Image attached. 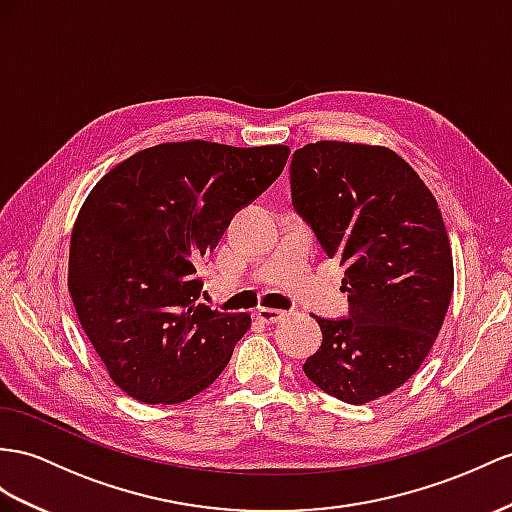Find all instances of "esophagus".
I'll use <instances>...</instances> for the list:
<instances>
[{
  "label": "esophagus",
  "mask_w": 512,
  "mask_h": 512,
  "mask_svg": "<svg viewBox=\"0 0 512 512\" xmlns=\"http://www.w3.org/2000/svg\"><path fill=\"white\" fill-rule=\"evenodd\" d=\"M255 316H257V320H261V322H266V324H274V322H279L285 313L283 311H279V309H270V307H259L257 311H255Z\"/></svg>",
  "instance_id": "esophagus-1"
}]
</instances>
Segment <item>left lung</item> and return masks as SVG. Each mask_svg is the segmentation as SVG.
I'll return each instance as SVG.
<instances>
[{"mask_svg":"<svg viewBox=\"0 0 512 512\" xmlns=\"http://www.w3.org/2000/svg\"><path fill=\"white\" fill-rule=\"evenodd\" d=\"M292 205L344 266L348 318H318L313 385L365 404L404 385L426 359L454 290L450 240L435 196L398 153L322 140L296 149Z\"/></svg>","mask_w":512,"mask_h":512,"instance_id":"left-lung-1","label":"left lung"}]
</instances>
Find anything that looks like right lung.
Segmentation results:
<instances>
[{
  "label": "right lung",
  "instance_id": "right-lung-1",
  "mask_svg": "<svg viewBox=\"0 0 512 512\" xmlns=\"http://www.w3.org/2000/svg\"><path fill=\"white\" fill-rule=\"evenodd\" d=\"M287 155L285 144L166 142L127 157L88 194L71 233L69 292L127 396L186 402L227 368L251 316L201 303L196 268Z\"/></svg>",
  "mask_w": 512,
  "mask_h": 512
}]
</instances>
